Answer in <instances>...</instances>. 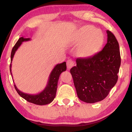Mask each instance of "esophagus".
<instances>
[{
  "instance_id": "34e87169",
  "label": "esophagus",
  "mask_w": 132,
  "mask_h": 132,
  "mask_svg": "<svg viewBox=\"0 0 132 132\" xmlns=\"http://www.w3.org/2000/svg\"><path fill=\"white\" fill-rule=\"evenodd\" d=\"M66 64H67L68 69H70L71 68H72L74 66H75V62L72 61V60H68V61H67V63H66Z\"/></svg>"
}]
</instances>
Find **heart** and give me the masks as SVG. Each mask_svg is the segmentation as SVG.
Masks as SVG:
<instances>
[{"label":"heart","mask_w":132,"mask_h":132,"mask_svg":"<svg viewBox=\"0 0 132 132\" xmlns=\"http://www.w3.org/2000/svg\"><path fill=\"white\" fill-rule=\"evenodd\" d=\"M104 36L102 31L90 25L80 28L76 33L74 43L79 44L78 54L82 57H89L95 53L102 46Z\"/></svg>","instance_id":"b5f03b06"}]
</instances>
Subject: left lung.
I'll list each match as a JSON object with an SVG mask.
<instances>
[{"mask_svg":"<svg viewBox=\"0 0 132 132\" xmlns=\"http://www.w3.org/2000/svg\"><path fill=\"white\" fill-rule=\"evenodd\" d=\"M107 42L97 53L78 58L71 69L77 95L81 101L95 103L102 101L118 80L121 58L119 45L111 31L107 30Z\"/></svg>","mask_w":132,"mask_h":132,"instance_id":"8db88e82","label":"left lung"}]
</instances>
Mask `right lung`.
<instances>
[{
    "mask_svg": "<svg viewBox=\"0 0 132 132\" xmlns=\"http://www.w3.org/2000/svg\"><path fill=\"white\" fill-rule=\"evenodd\" d=\"M31 39L30 38H26L21 37L16 42L15 46H13L12 50L11 53V63L12 61V60L14 56V54L15 53L18 48L20 46L22 43L23 42H28L30 41ZM10 63V73L12 75L11 68L12 64ZM66 70V62H63V63H60V64H57L54 66V68L51 71L49 79H48V83L47 85L44 89V90H42L40 93L37 94H30L24 93L19 90V89L16 87L15 84H14V87L15 88L16 92L18 94L25 99L28 102L33 103V104H37V105H46V104H50L53 101L54 98H55L56 94L57 87V82H58L59 78L60 76L63 72V71Z\"/></svg>",
    "mask_w": 132,
    "mask_h": 132,
    "instance_id": "obj_1",
    "label": "right lung"
}]
</instances>
